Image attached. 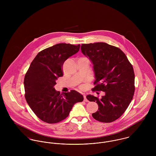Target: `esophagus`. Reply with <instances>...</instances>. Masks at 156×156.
<instances>
[{"label": "esophagus", "instance_id": "34e87169", "mask_svg": "<svg viewBox=\"0 0 156 156\" xmlns=\"http://www.w3.org/2000/svg\"><path fill=\"white\" fill-rule=\"evenodd\" d=\"M83 98H84V101H86V102H88V100L87 98V96L85 95H83Z\"/></svg>", "mask_w": 156, "mask_h": 156}]
</instances>
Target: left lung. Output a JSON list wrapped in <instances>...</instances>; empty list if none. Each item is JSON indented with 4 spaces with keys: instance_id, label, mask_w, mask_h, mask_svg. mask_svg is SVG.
<instances>
[{
    "instance_id": "left-lung-1",
    "label": "left lung",
    "mask_w": 156,
    "mask_h": 156,
    "mask_svg": "<svg viewBox=\"0 0 156 156\" xmlns=\"http://www.w3.org/2000/svg\"><path fill=\"white\" fill-rule=\"evenodd\" d=\"M81 50L94 65L96 79L92 91L105 92L101 99L87 96L98 105V111L92 114V117L102 122H113L126 111L133 97V66L119 48L105 43L82 44Z\"/></svg>"
}]
</instances>
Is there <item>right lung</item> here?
I'll list each match as a JSON object with an SVG mask.
<instances>
[{"label": "right lung", "mask_w": 156, "mask_h": 156, "mask_svg": "<svg viewBox=\"0 0 156 156\" xmlns=\"http://www.w3.org/2000/svg\"><path fill=\"white\" fill-rule=\"evenodd\" d=\"M77 45L60 43L40 51L31 62L24 79L25 98L30 109L43 121L59 122L69 115L74 105L83 100L75 90L61 94L54 86L63 76V64L77 53Z\"/></svg>", "instance_id": "1"}]
</instances>
